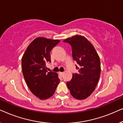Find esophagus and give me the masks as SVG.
<instances>
[{
  "mask_svg": "<svg viewBox=\"0 0 123 123\" xmlns=\"http://www.w3.org/2000/svg\"><path fill=\"white\" fill-rule=\"evenodd\" d=\"M59 74L60 76H63V74H64V73L63 72H59Z\"/></svg>",
  "mask_w": 123,
  "mask_h": 123,
  "instance_id": "1",
  "label": "esophagus"
}]
</instances>
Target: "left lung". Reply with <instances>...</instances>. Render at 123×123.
I'll use <instances>...</instances> for the list:
<instances>
[{"instance_id": "left-lung-1", "label": "left lung", "mask_w": 123, "mask_h": 123, "mask_svg": "<svg viewBox=\"0 0 123 123\" xmlns=\"http://www.w3.org/2000/svg\"><path fill=\"white\" fill-rule=\"evenodd\" d=\"M71 45L72 57L78 64V73L73 74L67 82L71 95L77 100H84L95 90L101 73L100 60L93 45L85 37L75 35L63 41Z\"/></svg>"}]
</instances>
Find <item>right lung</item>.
Returning <instances> with one entry per match:
<instances>
[{
	"label": "right lung",
	"mask_w": 123,
	"mask_h": 123,
	"mask_svg": "<svg viewBox=\"0 0 123 123\" xmlns=\"http://www.w3.org/2000/svg\"><path fill=\"white\" fill-rule=\"evenodd\" d=\"M60 42L38 37L28 45L22 58L23 77L30 90L40 100L54 95L60 80L58 73L48 72L46 64L50 62V52Z\"/></svg>",
	"instance_id": "right-lung-1"
}]
</instances>
